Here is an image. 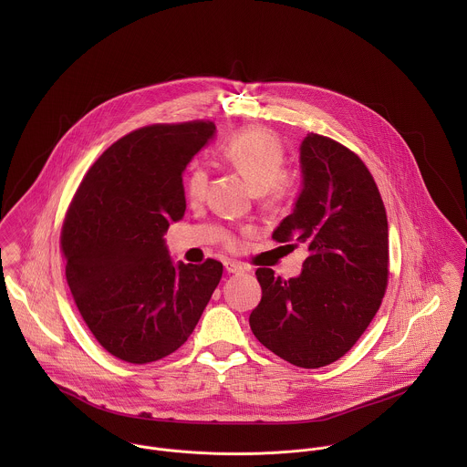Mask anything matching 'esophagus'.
Returning a JSON list of instances; mask_svg holds the SVG:
<instances>
[{"mask_svg": "<svg viewBox=\"0 0 467 467\" xmlns=\"http://www.w3.org/2000/svg\"><path fill=\"white\" fill-rule=\"evenodd\" d=\"M224 267H226L228 273H244V271L248 269V267L244 266L243 263H239V261H226Z\"/></svg>", "mask_w": 467, "mask_h": 467, "instance_id": "esophagus-1", "label": "esophagus"}]
</instances>
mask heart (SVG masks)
Returning <instances> with one entry per match:
<instances>
[{
	"instance_id": "b5f03b06",
	"label": "heart",
	"mask_w": 467,
	"mask_h": 467,
	"mask_svg": "<svg viewBox=\"0 0 467 467\" xmlns=\"http://www.w3.org/2000/svg\"><path fill=\"white\" fill-rule=\"evenodd\" d=\"M224 160L257 191L265 192L267 201L284 200L291 191V180L282 174L285 165V150L278 138L266 128L252 126L234 134L223 149ZM208 174L196 167L187 180V196L201 201L206 192ZM228 248H237L239 239L234 234L224 235Z\"/></svg>"
}]
</instances>
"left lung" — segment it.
Returning a JSON list of instances; mask_svg holds the SVG:
<instances>
[{"instance_id":"1","label":"left lung","mask_w":467,"mask_h":467,"mask_svg":"<svg viewBox=\"0 0 467 467\" xmlns=\"http://www.w3.org/2000/svg\"><path fill=\"white\" fill-rule=\"evenodd\" d=\"M300 163L304 189L271 237L304 243L309 257L296 278L275 276L269 267L255 271L263 298L250 327L278 358L320 368L354 347L383 302L389 221L370 171L348 147L309 133Z\"/></svg>"}]
</instances>
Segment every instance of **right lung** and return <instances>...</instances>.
Here are the masks:
<instances>
[{
  "label": "right lung",
  "mask_w": 467,
  "mask_h": 467,
  "mask_svg": "<svg viewBox=\"0 0 467 467\" xmlns=\"http://www.w3.org/2000/svg\"><path fill=\"white\" fill-rule=\"evenodd\" d=\"M215 124L192 120L131 131L89 167L61 230L73 302L115 358L145 365L192 334L223 265H172L163 234L185 215L182 172Z\"/></svg>",
  "instance_id": "add662e5"
}]
</instances>
